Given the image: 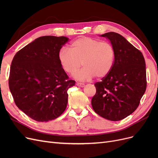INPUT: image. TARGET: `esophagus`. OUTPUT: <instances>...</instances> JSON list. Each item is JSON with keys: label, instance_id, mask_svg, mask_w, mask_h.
<instances>
[{"label": "esophagus", "instance_id": "34e87169", "mask_svg": "<svg viewBox=\"0 0 158 158\" xmlns=\"http://www.w3.org/2000/svg\"><path fill=\"white\" fill-rule=\"evenodd\" d=\"M76 85H78V86H80L81 88H83L85 86V84L84 83H81V82H77L76 83Z\"/></svg>", "mask_w": 158, "mask_h": 158}]
</instances>
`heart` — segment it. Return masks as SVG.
Wrapping results in <instances>:
<instances>
[{"instance_id":"obj_1","label":"heart","mask_w":158,"mask_h":158,"mask_svg":"<svg viewBox=\"0 0 158 158\" xmlns=\"http://www.w3.org/2000/svg\"><path fill=\"white\" fill-rule=\"evenodd\" d=\"M58 59L62 69L69 74L74 73L82 64L84 67L74 74V78L89 80L95 76L102 78L109 74L115 59V51L109 42L82 37L72 42L70 49L62 48Z\"/></svg>"}]
</instances>
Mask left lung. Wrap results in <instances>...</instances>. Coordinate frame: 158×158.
I'll use <instances>...</instances> for the list:
<instances>
[{
    "label": "left lung",
    "mask_w": 158,
    "mask_h": 158,
    "mask_svg": "<svg viewBox=\"0 0 158 158\" xmlns=\"http://www.w3.org/2000/svg\"><path fill=\"white\" fill-rule=\"evenodd\" d=\"M111 41L115 59L109 74L94 85V111L110 121H120L137 109L146 89V63L142 53L115 32L101 35Z\"/></svg>",
    "instance_id": "left-lung-1"
}]
</instances>
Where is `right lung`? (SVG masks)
I'll list each match as a JSON object with an SVG mask.
<instances>
[{"label":"right lung","instance_id":"right-lung-1","mask_svg":"<svg viewBox=\"0 0 158 158\" xmlns=\"http://www.w3.org/2000/svg\"><path fill=\"white\" fill-rule=\"evenodd\" d=\"M69 38L42 36L16 52L11 63L9 88L16 106L37 121L59 117L68 103L69 80L58 59Z\"/></svg>","mask_w":158,"mask_h":158}]
</instances>
